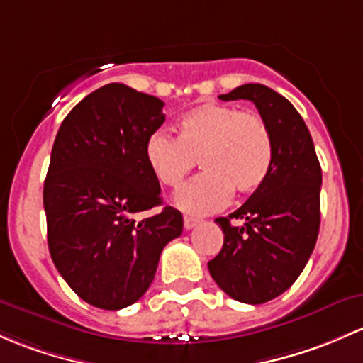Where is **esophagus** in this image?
<instances>
[{"mask_svg":"<svg viewBox=\"0 0 363 363\" xmlns=\"http://www.w3.org/2000/svg\"><path fill=\"white\" fill-rule=\"evenodd\" d=\"M197 223H199V218H194V216H185V218H183V225H185V229H192V227H196Z\"/></svg>","mask_w":363,"mask_h":363,"instance_id":"34e87169","label":"esophagus"}]
</instances>
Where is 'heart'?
Instances as JSON below:
<instances>
[{
  "mask_svg": "<svg viewBox=\"0 0 363 363\" xmlns=\"http://www.w3.org/2000/svg\"><path fill=\"white\" fill-rule=\"evenodd\" d=\"M177 133L174 138L166 130H154L145 141V160L157 182L178 186L199 159L204 173L185 183L174 196L182 211H218L233 192L253 194L271 173V130L255 111L204 103L178 118Z\"/></svg>",
  "mask_w": 363,
  "mask_h": 363,
  "instance_id": "heart-1",
  "label": "heart"
}]
</instances>
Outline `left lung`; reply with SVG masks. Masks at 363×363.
Returning <instances> with one entry per match:
<instances>
[{"label": "left lung", "mask_w": 363, "mask_h": 363, "mask_svg": "<svg viewBox=\"0 0 363 363\" xmlns=\"http://www.w3.org/2000/svg\"><path fill=\"white\" fill-rule=\"evenodd\" d=\"M222 101L248 99L267 122L272 167L241 208L215 222L223 246L208 262L216 285L246 304H264L294 285L320 230L321 167L308 125L289 99L262 84H245ZM230 219H242L241 228Z\"/></svg>", "instance_id": "obj_1"}]
</instances>
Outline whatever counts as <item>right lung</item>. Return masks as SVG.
Masks as SVG:
<instances>
[{
    "label": "right lung",
    "mask_w": 363,
    "mask_h": 363,
    "mask_svg": "<svg viewBox=\"0 0 363 363\" xmlns=\"http://www.w3.org/2000/svg\"><path fill=\"white\" fill-rule=\"evenodd\" d=\"M164 103L124 84L85 96L62 121L43 185L47 238L59 274L99 309L127 308L154 281L160 253L183 230L178 209L160 206L145 141L166 121Z\"/></svg>",
    "instance_id": "add662e5"
}]
</instances>
